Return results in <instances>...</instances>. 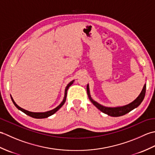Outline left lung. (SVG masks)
<instances>
[{"label": "left lung", "instance_id": "1", "mask_svg": "<svg viewBox=\"0 0 155 155\" xmlns=\"http://www.w3.org/2000/svg\"><path fill=\"white\" fill-rule=\"evenodd\" d=\"M87 91L88 97V98H89V100L91 101V103L98 108V110H100L101 112H103V113L104 114H108V116L117 117H120V116H123V115L126 114L127 113H129L130 111L134 109V108L139 106L140 103L143 102L144 96H145L146 84H144L142 91H141V93H140V94L138 96V97L135 100L133 101L132 103H130L127 105H124V106H121V107H104L103 105L98 103L97 102L94 101L93 98H92L90 94L89 85H88V84L87 86Z\"/></svg>", "mask_w": 155, "mask_h": 155}]
</instances>
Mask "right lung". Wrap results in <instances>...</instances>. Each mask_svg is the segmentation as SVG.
<instances>
[{
	"label": "right lung",
	"instance_id": "add662e5",
	"mask_svg": "<svg viewBox=\"0 0 155 155\" xmlns=\"http://www.w3.org/2000/svg\"><path fill=\"white\" fill-rule=\"evenodd\" d=\"M74 81V80L71 81L70 83H69L67 84V86L66 87L65 91H64V98H63V100H62V101L61 102V103L60 104H59L58 106H57V107L54 108V109L51 110H48V111H47V112H42V113H35V112H31V111H28V110H25V109H24V108L20 107L19 106H18V105L16 104L15 101L13 100V98H12L11 95V99H12V101L13 104H15V106L16 108H17L18 110H21V111L22 112V113H25L26 114L28 115V116H30V117H32V118H47V117H48L51 116V115H52L53 114H54V113H56V112H57V110H58L62 106H63V104H64L65 101H66V98H67V91H68V89L69 87H71V85H72V84H73Z\"/></svg>",
	"mask_w": 155,
	"mask_h": 155
}]
</instances>
